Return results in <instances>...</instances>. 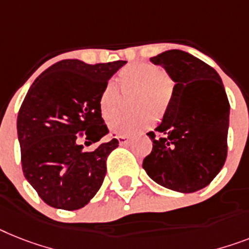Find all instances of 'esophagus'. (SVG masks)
<instances>
[{"mask_svg": "<svg viewBox=\"0 0 249 249\" xmlns=\"http://www.w3.org/2000/svg\"><path fill=\"white\" fill-rule=\"evenodd\" d=\"M117 139H118V142H120V145H126V143L129 142V139L127 136H118Z\"/></svg>", "mask_w": 249, "mask_h": 249, "instance_id": "34e87169", "label": "esophagus"}]
</instances>
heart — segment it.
<instances>
[{
    "instance_id": "1",
    "label": "heart",
    "mask_w": 249,
    "mask_h": 249,
    "mask_svg": "<svg viewBox=\"0 0 249 249\" xmlns=\"http://www.w3.org/2000/svg\"><path fill=\"white\" fill-rule=\"evenodd\" d=\"M117 83L122 92H135L133 107L141 112L132 114L117 113L121 104L120 90L113 83L103 88L99 95V110L104 120H109L108 126L114 135L131 136L142 131L153 122V114L157 118L165 113L173 95V81L158 66L151 63H131L117 75Z\"/></svg>"
}]
</instances>
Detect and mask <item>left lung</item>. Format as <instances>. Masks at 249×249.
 <instances>
[{"mask_svg": "<svg viewBox=\"0 0 249 249\" xmlns=\"http://www.w3.org/2000/svg\"><path fill=\"white\" fill-rule=\"evenodd\" d=\"M173 80L163 121L149 132L147 176L168 190L192 194L217 176L227 159L231 106L219 73L190 53L170 49L151 57Z\"/></svg>", "mask_w": 249, "mask_h": 249, "instance_id": "left-lung-1", "label": "left lung"}]
</instances>
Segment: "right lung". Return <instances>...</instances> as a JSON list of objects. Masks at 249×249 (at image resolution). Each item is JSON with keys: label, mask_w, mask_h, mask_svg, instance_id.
Returning <instances> with one entry per match:
<instances>
[{"label": "right lung", "mask_w": 249, "mask_h": 249, "mask_svg": "<svg viewBox=\"0 0 249 249\" xmlns=\"http://www.w3.org/2000/svg\"><path fill=\"white\" fill-rule=\"evenodd\" d=\"M126 61L88 65L63 59L30 86L18 114L22 172L47 205L77 210L89 203L107 173L117 139L85 151L108 133L99 110L103 88Z\"/></svg>", "instance_id": "obj_1"}]
</instances>
